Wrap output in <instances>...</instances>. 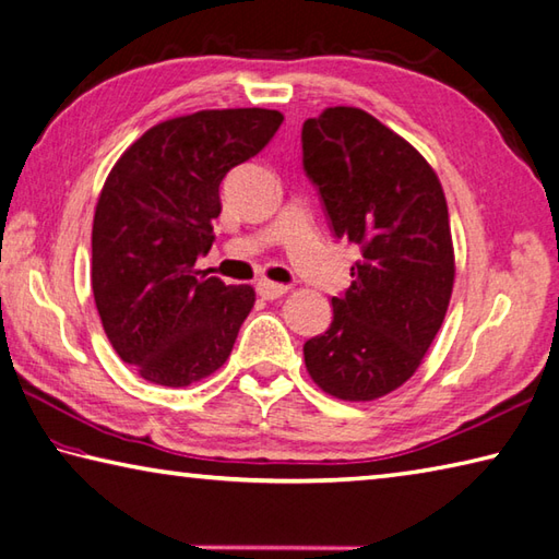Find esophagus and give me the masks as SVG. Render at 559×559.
<instances>
[{"label":"esophagus","instance_id":"esophagus-1","mask_svg":"<svg viewBox=\"0 0 559 559\" xmlns=\"http://www.w3.org/2000/svg\"><path fill=\"white\" fill-rule=\"evenodd\" d=\"M257 293L261 295L264 300H276L281 295L288 293V286H283V283H273V281H259L257 283Z\"/></svg>","mask_w":559,"mask_h":559}]
</instances>
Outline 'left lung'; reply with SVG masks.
Returning <instances> with one entry per match:
<instances>
[{
    "label": "left lung",
    "mask_w": 559,
    "mask_h": 559,
    "mask_svg": "<svg viewBox=\"0 0 559 559\" xmlns=\"http://www.w3.org/2000/svg\"><path fill=\"white\" fill-rule=\"evenodd\" d=\"M302 169L334 237L360 247L330 330L302 346L305 366L326 395L378 400L414 376L451 302L441 181L407 140L354 106L305 120Z\"/></svg>",
    "instance_id": "obj_1"
}]
</instances>
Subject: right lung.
I'll return each instance as SVG.
<instances>
[{
    "label": "right lung",
    "mask_w": 559,
    "mask_h": 559,
    "mask_svg": "<svg viewBox=\"0 0 559 559\" xmlns=\"http://www.w3.org/2000/svg\"><path fill=\"white\" fill-rule=\"evenodd\" d=\"M283 116L223 108L150 128L108 174L92 227V290L116 354L138 373L186 388L215 373L254 308V288L205 278L225 174L259 155Z\"/></svg>",
    "instance_id": "obj_1"
}]
</instances>
